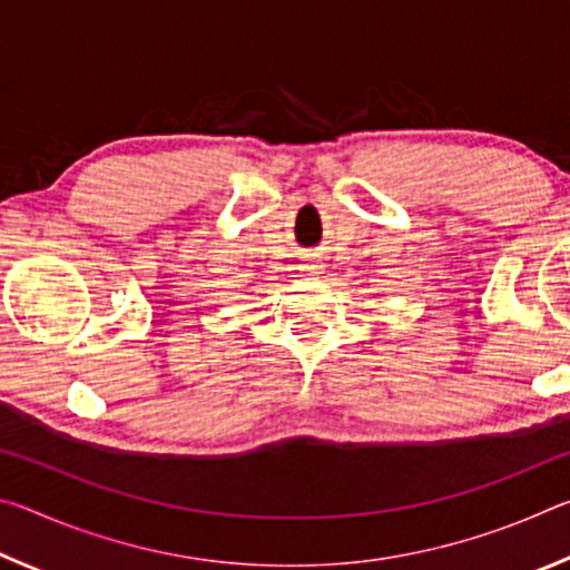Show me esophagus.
I'll return each instance as SVG.
<instances>
[{
  "mask_svg": "<svg viewBox=\"0 0 570 570\" xmlns=\"http://www.w3.org/2000/svg\"><path fill=\"white\" fill-rule=\"evenodd\" d=\"M302 268H304V272L306 274H320L322 272V264L320 262H316V258H304V264H302Z\"/></svg>",
  "mask_w": 570,
  "mask_h": 570,
  "instance_id": "34e87169",
  "label": "esophagus"
}]
</instances>
